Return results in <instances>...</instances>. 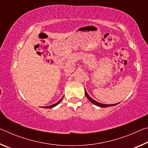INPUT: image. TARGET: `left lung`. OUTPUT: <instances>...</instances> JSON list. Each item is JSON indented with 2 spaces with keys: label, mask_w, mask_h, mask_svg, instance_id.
<instances>
[{
  "label": "left lung",
  "mask_w": 148,
  "mask_h": 148,
  "mask_svg": "<svg viewBox=\"0 0 148 148\" xmlns=\"http://www.w3.org/2000/svg\"><path fill=\"white\" fill-rule=\"evenodd\" d=\"M85 94H86V96L87 97V98L88 99L90 102H92V104H94L95 105H96L97 106H99V107H102V108H105V107H109V106H116V105L118 104V103H116V104H102V103H99V102H97L96 101H95V100L92 99L91 97L89 96V95L87 94V91H86V89H85Z\"/></svg>",
  "instance_id": "obj_1"
}]
</instances>
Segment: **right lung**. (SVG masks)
Returning a JSON list of instances; mask_svg holds the SVG:
<instances>
[{
	"mask_svg": "<svg viewBox=\"0 0 148 148\" xmlns=\"http://www.w3.org/2000/svg\"><path fill=\"white\" fill-rule=\"evenodd\" d=\"M62 98H63V97H62ZM62 98H61V99L59 100V101L57 102H56V104H52V105H50V106H43L42 108H53V107H55V106H56L57 105H58L60 102H61V101H62Z\"/></svg>",
	"mask_w": 148,
	"mask_h": 148,
	"instance_id": "right-lung-1",
	"label": "right lung"
}]
</instances>
